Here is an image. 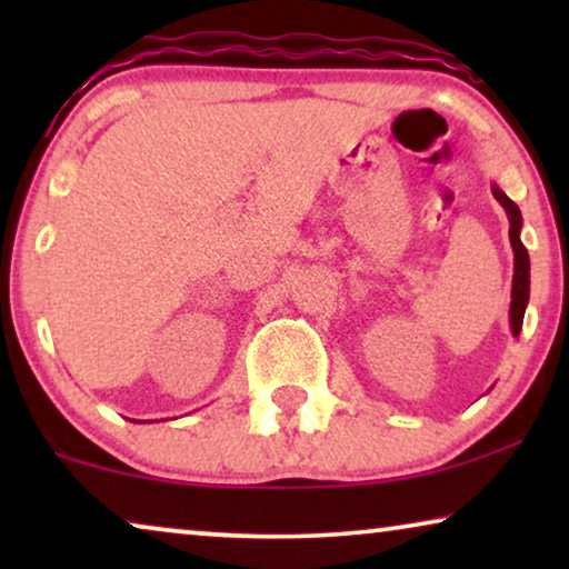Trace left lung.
Here are the masks:
<instances>
[{"mask_svg":"<svg viewBox=\"0 0 569 569\" xmlns=\"http://www.w3.org/2000/svg\"><path fill=\"white\" fill-rule=\"evenodd\" d=\"M495 199L500 201L505 207V212H508V220H510V243H512V253H516V274H512V302H510V326H512V333H520L523 329V313H526V306H528V251L526 246L520 243V209L512 199L505 197V193L497 189H492Z\"/></svg>","mask_w":569,"mask_h":569,"instance_id":"1","label":"left lung"}]
</instances>
